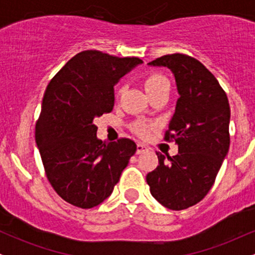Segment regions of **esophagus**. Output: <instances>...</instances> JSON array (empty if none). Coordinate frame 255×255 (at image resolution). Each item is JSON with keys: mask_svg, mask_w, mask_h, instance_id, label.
<instances>
[{"mask_svg": "<svg viewBox=\"0 0 255 255\" xmlns=\"http://www.w3.org/2000/svg\"><path fill=\"white\" fill-rule=\"evenodd\" d=\"M147 151V147H146V145L141 144V142H137L136 144V154H140V153H144V152Z\"/></svg>", "mask_w": 255, "mask_h": 255, "instance_id": "1", "label": "esophagus"}]
</instances>
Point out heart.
Returning <instances> with one entry per match:
<instances>
[{"label":"heart","instance_id":"heart-1","mask_svg":"<svg viewBox=\"0 0 255 255\" xmlns=\"http://www.w3.org/2000/svg\"><path fill=\"white\" fill-rule=\"evenodd\" d=\"M144 87L146 92H147L148 96L151 97L154 93L160 92V91L163 90L170 89V84H169L168 79H166L164 75L158 74V73H152V74H148L147 77L144 79ZM120 93H121V89L118 90V95H120ZM150 128V125H146L144 122H137L135 127H134V130H135L139 135L145 136L147 135Z\"/></svg>","mask_w":255,"mask_h":255}]
</instances>
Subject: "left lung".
I'll use <instances>...</instances> for the list:
<instances>
[{"mask_svg": "<svg viewBox=\"0 0 255 255\" xmlns=\"http://www.w3.org/2000/svg\"><path fill=\"white\" fill-rule=\"evenodd\" d=\"M148 64L170 69L180 98L164 136L174 139L178 153L166 160L157 152L159 165L146 181L158 203L180 211L203 200L215 183L229 151V102L215 75L195 58L171 54Z\"/></svg>", "mask_w": 255, "mask_h": 255, "instance_id": "1", "label": "left lung"}]
</instances>
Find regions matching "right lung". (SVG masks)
<instances>
[{"mask_svg": "<svg viewBox=\"0 0 255 255\" xmlns=\"http://www.w3.org/2000/svg\"><path fill=\"white\" fill-rule=\"evenodd\" d=\"M142 61L85 50L46 86L36 142L49 182L67 203L91 209L107 199L135 153L133 140H99L96 118L114 108V85Z\"/></svg>", "mask_w": 255, "mask_h": 255, "instance_id": "right-lung-1", "label": "right lung"}]
</instances>
